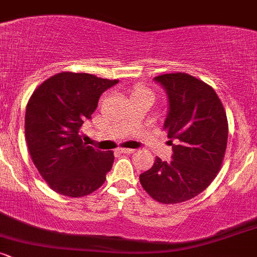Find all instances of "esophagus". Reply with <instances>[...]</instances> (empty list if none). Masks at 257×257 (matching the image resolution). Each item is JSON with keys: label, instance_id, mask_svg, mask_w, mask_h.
I'll use <instances>...</instances> for the list:
<instances>
[{"label": "esophagus", "instance_id": "obj_1", "mask_svg": "<svg viewBox=\"0 0 257 257\" xmlns=\"http://www.w3.org/2000/svg\"><path fill=\"white\" fill-rule=\"evenodd\" d=\"M118 151L122 153H128V155H131V153L135 152V150L134 149H118Z\"/></svg>", "mask_w": 257, "mask_h": 257}]
</instances>
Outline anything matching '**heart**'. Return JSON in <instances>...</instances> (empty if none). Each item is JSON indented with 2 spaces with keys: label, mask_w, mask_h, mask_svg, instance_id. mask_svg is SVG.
Here are the masks:
<instances>
[{
  "label": "heart",
  "mask_w": 257,
  "mask_h": 257,
  "mask_svg": "<svg viewBox=\"0 0 257 257\" xmlns=\"http://www.w3.org/2000/svg\"><path fill=\"white\" fill-rule=\"evenodd\" d=\"M134 96H149V98L153 99V91L146 87H138L135 89Z\"/></svg>",
  "instance_id": "1"
}]
</instances>
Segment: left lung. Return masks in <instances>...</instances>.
<instances>
[{
  "mask_svg": "<svg viewBox=\"0 0 257 257\" xmlns=\"http://www.w3.org/2000/svg\"><path fill=\"white\" fill-rule=\"evenodd\" d=\"M153 81L168 96L163 129L173 155L170 162L156 157L140 182L153 199L175 204L198 196L219 173L228 123L217 94L203 81L184 72L161 75Z\"/></svg>",
  "mask_w": 257,
  "mask_h": 257,
  "instance_id": "obj_1",
  "label": "left lung"
}]
</instances>
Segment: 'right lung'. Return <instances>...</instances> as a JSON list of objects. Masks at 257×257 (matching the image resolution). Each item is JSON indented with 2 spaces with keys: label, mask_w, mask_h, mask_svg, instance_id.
Here are the masks:
<instances>
[{
  "label": "right lung",
  "mask_w": 257,
  "mask_h": 257,
  "mask_svg": "<svg viewBox=\"0 0 257 257\" xmlns=\"http://www.w3.org/2000/svg\"><path fill=\"white\" fill-rule=\"evenodd\" d=\"M117 79L60 72L44 81L29 100L25 137L32 162L55 192L83 197L105 182L114 156L82 141L79 129Z\"/></svg>",
  "instance_id": "add662e5"
}]
</instances>
